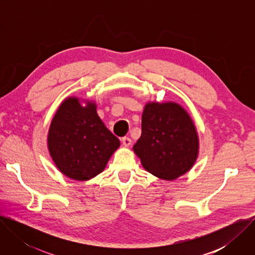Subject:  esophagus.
<instances>
[{
  "label": "esophagus",
  "mask_w": 255,
  "mask_h": 255,
  "mask_svg": "<svg viewBox=\"0 0 255 255\" xmlns=\"http://www.w3.org/2000/svg\"><path fill=\"white\" fill-rule=\"evenodd\" d=\"M122 143L125 147H128L129 145L131 144V139L129 137H123L122 138Z\"/></svg>",
  "instance_id": "1"
}]
</instances>
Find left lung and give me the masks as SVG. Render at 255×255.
Returning a JSON list of instances; mask_svg holds the SVG:
<instances>
[{"mask_svg": "<svg viewBox=\"0 0 255 255\" xmlns=\"http://www.w3.org/2000/svg\"><path fill=\"white\" fill-rule=\"evenodd\" d=\"M141 126L133 150L145 169L161 179L172 180L192 168L198 157L199 138L183 107L173 102L147 103Z\"/></svg>", "mask_w": 255, "mask_h": 255, "instance_id": "left-lung-1", "label": "left lung"}]
</instances>
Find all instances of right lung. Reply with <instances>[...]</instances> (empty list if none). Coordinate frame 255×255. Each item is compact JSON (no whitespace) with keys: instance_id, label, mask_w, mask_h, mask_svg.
I'll return each mask as SVG.
<instances>
[{"instance_id":"add662e5","label":"right lung","mask_w":255,"mask_h":255,"mask_svg":"<svg viewBox=\"0 0 255 255\" xmlns=\"http://www.w3.org/2000/svg\"><path fill=\"white\" fill-rule=\"evenodd\" d=\"M94 102L84 107L80 99H65L56 111L48 132L49 153L57 168L67 177L88 180L106 167L120 146L97 114Z\"/></svg>"}]
</instances>
